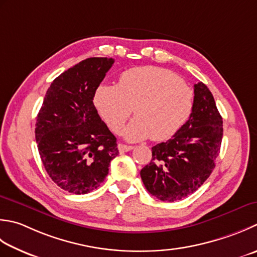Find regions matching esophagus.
<instances>
[{
	"mask_svg": "<svg viewBox=\"0 0 257 257\" xmlns=\"http://www.w3.org/2000/svg\"><path fill=\"white\" fill-rule=\"evenodd\" d=\"M118 149L120 153H125V152H130V150L134 149V146H128L124 144H119L118 145Z\"/></svg>",
	"mask_w": 257,
	"mask_h": 257,
	"instance_id": "esophagus-1",
	"label": "esophagus"
}]
</instances>
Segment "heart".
Instances as JSON below:
<instances>
[{"mask_svg": "<svg viewBox=\"0 0 257 257\" xmlns=\"http://www.w3.org/2000/svg\"><path fill=\"white\" fill-rule=\"evenodd\" d=\"M94 104L113 133H120L135 110L136 117L123 129L129 142L152 137L164 142L177 134L192 117L194 90L167 69L140 67L124 71L118 84H100Z\"/></svg>", "mask_w": 257, "mask_h": 257, "instance_id": "heart-1", "label": "heart"}]
</instances>
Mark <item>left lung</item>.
Listing matches in <instances>:
<instances>
[{
    "instance_id": "obj_1",
    "label": "left lung",
    "mask_w": 257,
    "mask_h": 257,
    "mask_svg": "<svg viewBox=\"0 0 257 257\" xmlns=\"http://www.w3.org/2000/svg\"><path fill=\"white\" fill-rule=\"evenodd\" d=\"M192 117L168 142L154 146L153 158L140 172L146 189L163 202L196 192L215 168L223 138V119L212 92L194 84Z\"/></svg>"
}]
</instances>
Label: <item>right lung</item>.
Returning <instances> with one entry per match:
<instances>
[{
	"instance_id": "add662e5",
	"label": "right lung",
	"mask_w": 257,
	"mask_h": 257,
	"mask_svg": "<svg viewBox=\"0 0 257 257\" xmlns=\"http://www.w3.org/2000/svg\"><path fill=\"white\" fill-rule=\"evenodd\" d=\"M111 58H89L53 80L35 123L45 170L60 188L83 195L99 187L117 157V138L93 104Z\"/></svg>"
}]
</instances>
